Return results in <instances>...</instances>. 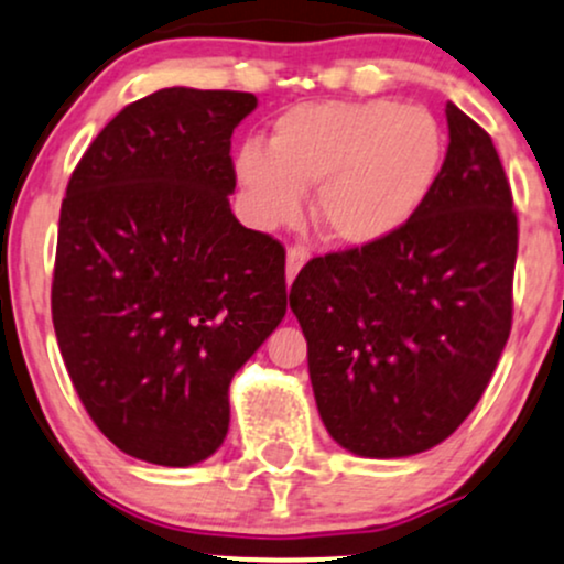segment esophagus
<instances>
[{
	"label": "esophagus",
	"instance_id": "esophagus-1",
	"mask_svg": "<svg viewBox=\"0 0 564 564\" xmlns=\"http://www.w3.org/2000/svg\"><path fill=\"white\" fill-rule=\"evenodd\" d=\"M307 260H310L307 249H302V246H289V251H286V281L289 283L294 281L296 273H300Z\"/></svg>",
	"mask_w": 564,
	"mask_h": 564
}]
</instances>
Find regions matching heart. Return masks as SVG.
<instances>
[{"mask_svg":"<svg viewBox=\"0 0 564 564\" xmlns=\"http://www.w3.org/2000/svg\"><path fill=\"white\" fill-rule=\"evenodd\" d=\"M448 134L426 106L373 100L302 102L275 119L270 148L246 142L236 180L262 228L294 223L315 185V228L339 249L398 236L435 191Z\"/></svg>","mask_w":564,"mask_h":564,"instance_id":"obj_1","label":"heart"}]
</instances>
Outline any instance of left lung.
I'll list each match as a JSON object with an SVG mask.
<instances>
[{
	"mask_svg": "<svg viewBox=\"0 0 564 564\" xmlns=\"http://www.w3.org/2000/svg\"><path fill=\"white\" fill-rule=\"evenodd\" d=\"M448 153L424 209L371 249L315 257L289 307L318 413L341 448H435L482 398L511 332L517 215L494 140L445 106Z\"/></svg>",
	"mask_w": 564,
	"mask_h": 564,
	"instance_id": "1",
	"label": "left lung"
}]
</instances>
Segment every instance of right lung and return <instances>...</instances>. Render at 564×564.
Here are the masks:
<instances>
[{
    "instance_id": "right-lung-1",
    "label": "right lung",
    "mask_w": 564,
    "mask_h": 564,
    "mask_svg": "<svg viewBox=\"0 0 564 564\" xmlns=\"http://www.w3.org/2000/svg\"><path fill=\"white\" fill-rule=\"evenodd\" d=\"M251 93L166 87L116 113L61 206L53 323L119 451L191 467L223 445L236 371L286 315V251L230 212Z\"/></svg>"
}]
</instances>
